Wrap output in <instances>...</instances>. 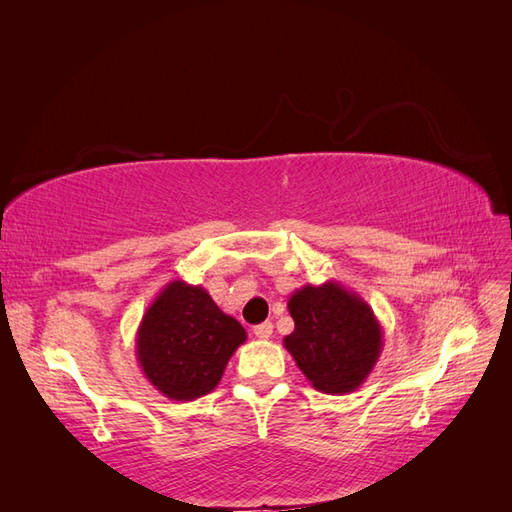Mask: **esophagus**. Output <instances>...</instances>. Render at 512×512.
I'll return each mask as SVG.
<instances>
[{
    "instance_id": "34e87169",
    "label": "esophagus",
    "mask_w": 512,
    "mask_h": 512,
    "mask_svg": "<svg viewBox=\"0 0 512 512\" xmlns=\"http://www.w3.org/2000/svg\"><path fill=\"white\" fill-rule=\"evenodd\" d=\"M254 335L258 339H269L273 335V324L271 322H262L258 327H254Z\"/></svg>"
}]
</instances>
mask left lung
Returning <instances> with one entry per match:
<instances>
[{
    "instance_id": "obj_1",
    "label": "left lung",
    "mask_w": 512,
    "mask_h": 512,
    "mask_svg": "<svg viewBox=\"0 0 512 512\" xmlns=\"http://www.w3.org/2000/svg\"><path fill=\"white\" fill-rule=\"evenodd\" d=\"M288 312L294 331L284 346L316 391L346 395L376 367L384 333L369 303L335 280L292 292Z\"/></svg>"
}]
</instances>
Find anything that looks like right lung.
<instances>
[{
    "mask_svg": "<svg viewBox=\"0 0 512 512\" xmlns=\"http://www.w3.org/2000/svg\"><path fill=\"white\" fill-rule=\"evenodd\" d=\"M241 322L224 314L203 286L168 282L136 331V361L156 391L194 401L220 384L235 350L245 344Z\"/></svg>",
    "mask_w": 512,
    "mask_h": 512,
    "instance_id": "right-lung-1",
    "label": "right lung"
}]
</instances>
